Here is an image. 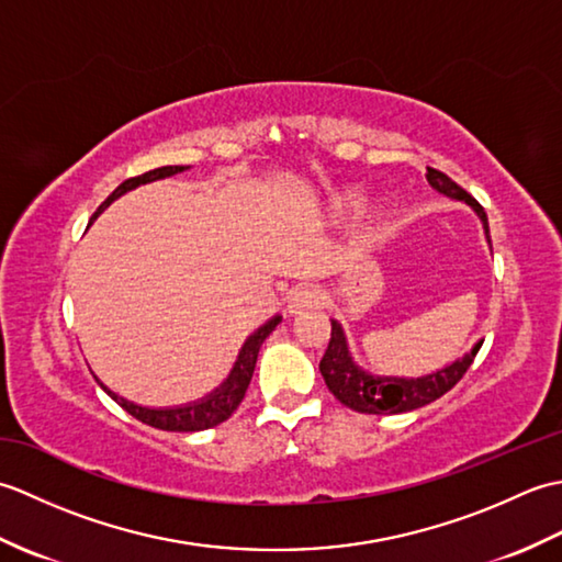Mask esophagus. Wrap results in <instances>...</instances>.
<instances>
[{"mask_svg": "<svg viewBox=\"0 0 562 562\" xmlns=\"http://www.w3.org/2000/svg\"><path fill=\"white\" fill-rule=\"evenodd\" d=\"M324 300H326V294L321 292L318 288H300V290H294L290 294L288 314L300 316V314L308 312V308H318L321 304H324Z\"/></svg>", "mask_w": 562, "mask_h": 562, "instance_id": "34e87169", "label": "esophagus"}]
</instances>
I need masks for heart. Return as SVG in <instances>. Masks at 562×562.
Returning <instances> with one entry per match:
<instances>
[{"label":"heart","mask_w":562,"mask_h":562,"mask_svg":"<svg viewBox=\"0 0 562 562\" xmlns=\"http://www.w3.org/2000/svg\"><path fill=\"white\" fill-rule=\"evenodd\" d=\"M357 198H360V190H355V188L336 190V193L328 198L330 214H345L355 205ZM389 217H391V202L386 198H376V200L369 202V205L362 207L360 222L364 226V232H376L379 226L384 224Z\"/></svg>","instance_id":"1"}]
</instances>
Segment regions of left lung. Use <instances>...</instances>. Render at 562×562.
Listing matches in <instances>:
<instances>
[{
    "mask_svg": "<svg viewBox=\"0 0 562 562\" xmlns=\"http://www.w3.org/2000/svg\"><path fill=\"white\" fill-rule=\"evenodd\" d=\"M427 183L441 195L465 202V205L479 214L487 244H491L487 214L479 202L465 193L461 186L453 183L447 173H441L437 169H427ZM481 345L483 340L475 342L471 352H465L459 360H453L451 364L425 376H379L372 372H364V369L352 360L342 326L336 318H330V342L318 369L321 374H324L328 391L342 405H348V408L367 415H398L423 408V405L441 398L449 389L457 386L459 379L465 374V369L471 367L473 357L479 355Z\"/></svg>",
    "mask_w": 562,
    "mask_h": 562,
    "instance_id": "1",
    "label": "left lung"
}]
</instances>
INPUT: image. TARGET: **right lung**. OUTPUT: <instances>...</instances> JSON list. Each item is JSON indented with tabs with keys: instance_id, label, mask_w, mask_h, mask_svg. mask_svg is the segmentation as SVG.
Instances as JSON below:
<instances>
[{
	"instance_id": "add662e5",
	"label": "right lung",
	"mask_w": 562,
	"mask_h": 562,
	"mask_svg": "<svg viewBox=\"0 0 562 562\" xmlns=\"http://www.w3.org/2000/svg\"><path fill=\"white\" fill-rule=\"evenodd\" d=\"M190 166H161V169H154L147 171L142 176L135 178H127L121 186H117L113 193L105 198L103 205L93 214V220L99 217V214L111 205L113 200H117L121 195L130 193V190H135L137 186H145L151 181H161V178H169L176 176L181 171H188ZM282 321V316H272L270 321H266L256 333H250L248 340L244 342L241 352H238L236 362L232 367L229 376H226L222 384L214 389L212 393H207L205 398H200L195 403H186V405H173V408H147V405H137L133 401H127L123 396H117L115 391H111L105 384L99 386L109 393V396L121 405L123 411H127L133 417H137L139 423L151 425L157 429H166V432H200V429H210L214 425H220L224 420H229L232 413L238 408V403L244 401L246 396V389L250 384V376H254V369H256V360H258V350L262 340H266L270 333L278 328V324Z\"/></svg>"
}]
</instances>
